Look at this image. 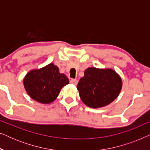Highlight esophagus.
Wrapping results in <instances>:
<instances>
[{
	"instance_id": "esophagus-1",
	"label": "esophagus",
	"mask_w": 150,
	"mask_h": 150,
	"mask_svg": "<svg viewBox=\"0 0 150 150\" xmlns=\"http://www.w3.org/2000/svg\"><path fill=\"white\" fill-rule=\"evenodd\" d=\"M70 83L72 84V85H76L77 83H78V80H76V79H71L70 80Z\"/></svg>"
}]
</instances>
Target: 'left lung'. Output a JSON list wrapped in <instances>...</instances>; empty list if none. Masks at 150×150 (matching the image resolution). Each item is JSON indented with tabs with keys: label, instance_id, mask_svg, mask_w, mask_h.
<instances>
[{
	"label": "left lung",
	"instance_id": "8db88e82",
	"mask_svg": "<svg viewBox=\"0 0 150 150\" xmlns=\"http://www.w3.org/2000/svg\"><path fill=\"white\" fill-rule=\"evenodd\" d=\"M122 87V79L113 69L89 67L80 79L77 89L83 103L96 108L114 101Z\"/></svg>",
	"mask_w": 150,
	"mask_h": 150
}]
</instances>
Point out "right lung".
<instances>
[{"label":"right lung","instance_id":"obj_1","mask_svg":"<svg viewBox=\"0 0 150 150\" xmlns=\"http://www.w3.org/2000/svg\"><path fill=\"white\" fill-rule=\"evenodd\" d=\"M24 86L32 99L42 104L56 100L61 88L69 83V79L59 72L53 63L39 69L30 71L24 79Z\"/></svg>","mask_w":150,"mask_h":150}]
</instances>
